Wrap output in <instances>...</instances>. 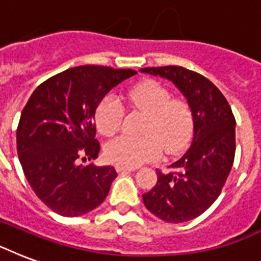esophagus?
<instances>
[{
	"label": "esophagus",
	"mask_w": 261,
	"mask_h": 261,
	"mask_svg": "<svg viewBox=\"0 0 261 261\" xmlns=\"http://www.w3.org/2000/svg\"><path fill=\"white\" fill-rule=\"evenodd\" d=\"M116 172L119 173H124V172H131V171H135L137 168H133V167H124V165H116Z\"/></svg>",
	"instance_id": "obj_1"
}]
</instances>
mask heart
Masks as SVG:
<instances>
[{"instance_id":"obj_1","label":"heart","mask_w":261,"mask_h":261,"mask_svg":"<svg viewBox=\"0 0 261 261\" xmlns=\"http://www.w3.org/2000/svg\"><path fill=\"white\" fill-rule=\"evenodd\" d=\"M134 108L147 114L142 137L122 135L106 146L111 163L124 167H138L154 161L165 150L176 154L190 143L194 133V112L190 102L173 97L168 88L154 80L135 84L127 93ZM124 108L115 96H106L97 104L94 120L97 130L106 137L116 134L123 124Z\"/></svg>"}]
</instances>
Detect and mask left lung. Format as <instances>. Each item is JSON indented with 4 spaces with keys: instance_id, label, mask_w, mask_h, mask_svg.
I'll use <instances>...</instances> for the list:
<instances>
[{
    "instance_id": "8db88e82",
    "label": "left lung",
    "mask_w": 261,
    "mask_h": 261,
    "mask_svg": "<svg viewBox=\"0 0 261 261\" xmlns=\"http://www.w3.org/2000/svg\"><path fill=\"white\" fill-rule=\"evenodd\" d=\"M142 73L171 80L194 112V139L181 159L142 195L151 214L181 223L203 214L217 200L233 167L236 119L221 90L204 75L181 66L145 67Z\"/></svg>"
}]
</instances>
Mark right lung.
<instances>
[{"mask_svg": "<svg viewBox=\"0 0 261 261\" xmlns=\"http://www.w3.org/2000/svg\"><path fill=\"white\" fill-rule=\"evenodd\" d=\"M134 70L71 67L42 83L24 107L17 126V154L31 188L48 208L80 217L101 204L116 177L114 167L80 165L97 159L93 122L101 98Z\"/></svg>", "mask_w": 261, "mask_h": 261, "instance_id": "1", "label": "right lung"}]
</instances>
